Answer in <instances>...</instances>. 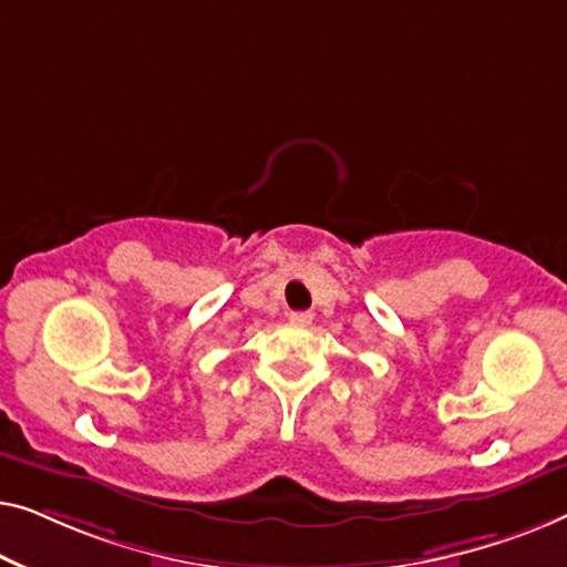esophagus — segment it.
I'll return each instance as SVG.
<instances>
[{
	"label": "esophagus",
	"mask_w": 567,
	"mask_h": 567,
	"mask_svg": "<svg viewBox=\"0 0 567 567\" xmlns=\"http://www.w3.org/2000/svg\"><path fill=\"white\" fill-rule=\"evenodd\" d=\"M290 321L295 326H308L313 321V313H310V310H300V313H290Z\"/></svg>",
	"instance_id": "1"
}]
</instances>
